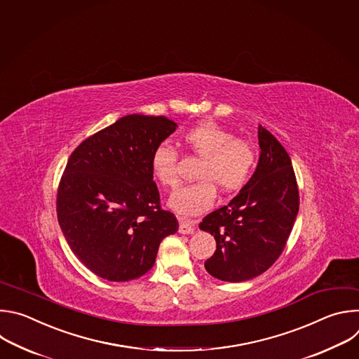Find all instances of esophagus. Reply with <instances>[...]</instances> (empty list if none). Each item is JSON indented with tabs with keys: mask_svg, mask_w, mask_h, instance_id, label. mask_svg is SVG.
<instances>
[{
	"mask_svg": "<svg viewBox=\"0 0 359 359\" xmlns=\"http://www.w3.org/2000/svg\"><path fill=\"white\" fill-rule=\"evenodd\" d=\"M195 229V221L180 218V233H192Z\"/></svg>",
	"mask_w": 359,
	"mask_h": 359,
	"instance_id": "1",
	"label": "esophagus"
}]
</instances>
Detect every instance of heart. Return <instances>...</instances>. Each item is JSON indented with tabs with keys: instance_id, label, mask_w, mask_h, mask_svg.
I'll list each match as a JSON object with an SVG mask.
<instances>
[{
	"instance_id": "1",
	"label": "heart",
	"mask_w": 359,
	"mask_h": 359,
	"mask_svg": "<svg viewBox=\"0 0 359 359\" xmlns=\"http://www.w3.org/2000/svg\"><path fill=\"white\" fill-rule=\"evenodd\" d=\"M185 150L199 163L194 184L182 187L170 199V206L182 215H198L208 210L217 198V190L231 195L241 191L252 178L257 153L253 142L213 121H202L181 134ZM151 172L164 188L180 185V154L168 142H160L151 154Z\"/></svg>"
}]
</instances>
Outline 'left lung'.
Returning <instances> with one entry per match:
<instances>
[{
	"label": "left lung",
	"mask_w": 359,
	"mask_h": 359,
	"mask_svg": "<svg viewBox=\"0 0 359 359\" xmlns=\"http://www.w3.org/2000/svg\"><path fill=\"white\" fill-rule=\"evenodd\" d=\"M257 137L260 160L250 181L199 224L217 241L205 269L224 281H245L266 271L284 250L299 212V185L287 151L262 124Z\"/></svg>",
	"instance_id": "1"
}]
</instances>
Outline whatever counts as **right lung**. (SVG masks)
I'll return each mask as SVG.
<instances>
[{
  "label": "right lung",
  "instance_id": "add662e5",
  "mask_svg": "<svg viewBox=\"0 0 359 359\" xmlns=\"http://www.w3.org/2000/svg\"><path fill=\"white\" fill-rule=\"evenodd\" d=\"M175 127L164 116L128 114L70 154L57 187V221L72 252L96 276H142L161 241L178 231L175 215L161 206L150 164Z\"/></svg>",
  "mask_w": 359,
  "mask_h": 359
}]
</instances>
